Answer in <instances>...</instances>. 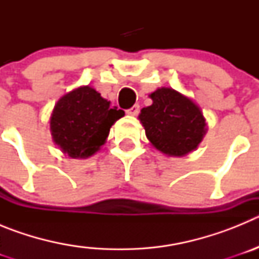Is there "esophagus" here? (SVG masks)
<instances>
[{
    "label": "esophagus",
    "instance_id": "obj_1",
    "mask_svg": "<svg viewBox=\"0 0 259 259\" xmlns=\"http://www.w3.org/2000/svg\"><path fill=\"white\" fill-rule=\"evenodd\" d=\"M139 111H140V106H139V105H135V106H132L131 109H128L127 111H125V113L128 114V115H137V114H139Z\"/></svg>",
    "mask_w": 259,
    "mask_h": 259
}]
</instances>
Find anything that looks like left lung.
<instances>
[{"label": "left lung", "instance_id": "1", "mask_svg": "<svg viewBox=\"0 0 259 259\" xmlns=\"http://www.w3.org/2000/svg\"><path fill=\"white\" fill-rule=\"evenodd\" d=\"M143 107L139 120L155 149L167 157H183L197 149L207 132L202 110L192 98L172 88H158Z\"/></svg>", "mask_w": 259, "mask_h": 259}]
</instances>
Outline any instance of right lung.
Returning a JSON list of instances; mask_svg holds the SVG:
<instances>
[{"instance_id": "add662e5", "label": "right lung", "mask_w": 259, "mask_h": 259, "mask_svg": "<svg viewBox=\"0 0 259 259\" xmlns=\"http://www.w3.org/2000/svg\"><path fill=\"white\" fill-rule=\"evenodd\" d=\"M122 116L124 111L110 106L95 88L79 87L54 105L49 120L53 143L65 155L85 159L101 149L111 125Z\"/></svg>"}]
</instances>
